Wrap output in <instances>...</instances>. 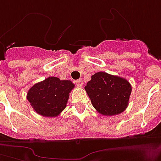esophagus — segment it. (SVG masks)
Returning a JSON list of instances; mask_svg holds the SVG:
<instances>
[{"label": "esophagus", "instance_id": "obj_1", "mask_svg": "<svg viewBox=\"0 0 161 161\" xmlns=\"http://www.w3.org/2000/svg\"><path fill=\"white\" fill-rule=\"evenodd\" d=\"M83 80L82 79H78V80H76V84L78 86V87H82L83 86Z\"/></svg>", "mask_w": 161, "mask_h": 161}]
</instances>
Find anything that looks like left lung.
<instances>
[{
    "label": "left lung",
    "instance_id": "8db88e82",
    "mask_svg": "<svg viewBox=\"0 0 161 161\" xmlns=\"http://www.w3.org/2000/svg\"><path fill=\"white\" fill-rule=\"evenodd\" d=\"M91 103L100 114L113 116L126 109L132 87L125 78L98 72L85 86Z\"/></svg>",
    "mask_w": 161,
    "mask_h": 161
}]
</instances>
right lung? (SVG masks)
I'll use <instances>...</instances> for the list:
<instances>
[{
	"label": "right lung",
	"instance_id": "obj_1",
	"mask_svg": "<svg viewBox=\"0 0 161 161\" xmlns=\"http://www.w3.org/2000/svg\"><path fill=\"white\" fill-rule=\"evenodd\" d=\"M74 86L69 80L49 77L34 84L28 90L26 99L38 114L57 117L66 108L69 93Z\"/></svg>",
	"mask_w": 161,
	"mask_h": 161
}]
</instances>
